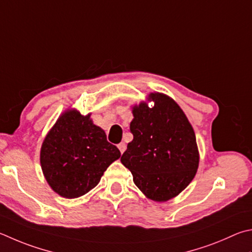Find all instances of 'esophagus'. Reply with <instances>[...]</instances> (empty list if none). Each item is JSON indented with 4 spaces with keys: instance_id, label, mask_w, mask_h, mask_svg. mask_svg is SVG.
Wrapping results in <instances>:
<instances>
[{
    "instance_id": "34e87169",
    "label": "esophagus",
    "mask_w": 252,
    "mask_h": 252,
    "mask_svg": "<svg viewBox=\"0 0 252 252\" xmlns=\"http://www.w3.org/2000/svg\"><path fill=\"white\" fill-rule=\"evenodd\" d=\"M118 148H119V150H120V152L123 153L126 151V145L125 142H121L120 144H118Z\"/></svg>"
}]
</instances>
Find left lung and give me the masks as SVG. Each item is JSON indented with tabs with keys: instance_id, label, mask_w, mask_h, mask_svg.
<instances>
[{
	"instance_id": "obj_1",
	"label": "left lung",
	"mask_w": 252,
	"mask_h": 252,
	"mask_svg": "<svg viewBox=\"0 0 252 252\" xmlns=\"http://www.w3.org/2000/svg\"><path fill=\"white\" fill-rule=\"evenodd\" d=\"M153 102L152 108L148 102ZM133 140L121 157L134 184L154 202L182 193L197 172L199 152L193 126L176 101L162 93L149 94L132 106Z\"/></svg>"
}]
</instances>
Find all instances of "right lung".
Returning a JSON list of instances; mask_svg holds the SVG:
<instances>
[{
  "mask_svg": "<svg viewBox=\"0 0 252 252\" xmlns=\"http://www.w3.org/2000/svg\"><path fill=\"white\" fill-rule=\"evenodd\" d=\"M90 116L75 108L67 109L42 143L39 159L45 180L62 197L71 199L88 193L99 184L109 165L121 157Z\"/></svg>",
  "mask_w": 252,
  "mask_h": 252,
  "instance_id": "1",
  "label": "right lung"
}]
</instances>
